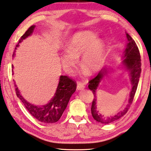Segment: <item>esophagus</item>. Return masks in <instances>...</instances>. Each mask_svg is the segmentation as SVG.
Wrapping results in <instances>:
<instances>
[{
	"label": "esophagus",
	"mask_w": 151,
	"mask_h": 151,
	"mask_svg": "<svg viewBox=\"0 0 151 151\" xmlns=\"http://www.w3.org/2000/svg\"><path fill=\"white\" fill-rule=\"evenodd\" d=\"M85 88V86L84 85V84L83 83H79L77 84V86H76V90L77 91H80V90H83Z\"/></svg>",
	"instance_id": "obj_1"
}]
</instances>
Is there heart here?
<instances>
[{
  "mask_svg": "<svg viewBox=\"0 0 151 151\" xmlns=\"http://www.w3.org/2000/svg\"><path fill=\"white\" fill-rule=\"evenodd\" d=\"M106 54V45L95 33L85 31L75 33L69 42L67 50L60 54L62 65L67 73L71 74L78 64L81 56V65L84 67L83 75L96 73L102 68Z\"/></svg>",
  "mask_w": 151,
  "mask_h": 151,
  "instance_id": "b5f03b06",
  "label": "heart"
}]
</instances>
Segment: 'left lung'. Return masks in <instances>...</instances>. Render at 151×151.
<instances>
[{"label": "left lung", "mask_w": 151, "mask_h": 151, "mask_svg": "<svg viewBox=\"0 0 151 151\" xmlns=\"http://www.w3.org/2000/svg\"><path fill=\"white\" fill-rule=\"evenodd\" d=\"M126 38H127V44H126L125 50H124L122 58L123 60L121 62L119 68L122 70L128 72V76L130 77V81L131 83L132 88L130 93V97L128 99V104L126 105L125 108L123 110L119 111L115 116L106 117L104 116L99 113V110L97 109V91L99 88L100 83L102 81H105L106 78L108 73L111 72H114V69L110 68L109 66H106L105 68L101 69V71L98 73L96 77L90 81L89 85H88V88L94 95V99L92 103L91 106V114L95 120L98 122L108 124L114 122L118 120L122 117L124 116L126 114L128 110L130 107L132 102L133 101L134 97L136 91L137 89L138 84L139 82L141 73V60L140 56L138 50V46L132 38L127 32H126Z\"/></svg>", "instance_id": "left-lung-1"}]
</instances>
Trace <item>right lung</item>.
Wrapping results in <instances>:
<instances>
[{"label": "right lung", "mask_w": 151, "mask_h": 151, "mask_svg": "<svg viewBox=\"0 0 151 151\" xmlns=\"http://www.w3.org/2000/svg\"><path fill=\"white\" fill-rule=\"evenodd\" d=\"M35 28V25L31 26L27 32L22 35L17 45H16L15 50L13 54V58H15L16 50H17V47H19V44L33 34ZM12 68H13V65H12ZM15 87L17 96L19 98L25 108L33 118L41 122L51 124L56 122L61 118L63 112L66 108L72 95L75 92L76 84L68 76L60 75L58 87L56 88L54 96L47 104L43 106L35 105L27 101L21 94L20 91L19 90L15 82Z\"/></svg>", "instance_id": "obj_1"}]
</instances>
